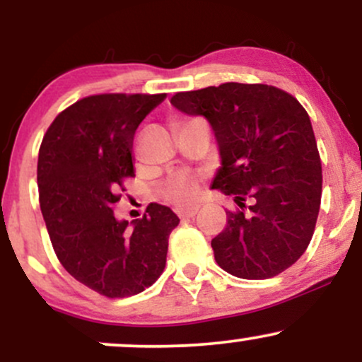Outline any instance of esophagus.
I'll return each instance as SVG.
<instances>
[{
  "label": "esophagus",
  "instance_id": "1",
  "mask_svg": "<svg viewBox=\"0 0 362 362\" xmlns=\"http://www.w3.org/2000/svg\"><path fill=\"white\" fill-rule=\"evenodd\" d=\"M199 207H187V209H184V207H180V209H177V214L178 218H194L195 214H197Z\"/></svg>",
  "mask_w": 362,
  "mask_h": 362
}]
</instances>
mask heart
I'll return each instance as SVG.
<instances>
[{
	"instance_id": "1",
	"label": "heart",
	"mask_w": 362,
	"mask_h": 362,
	"mask_svg": "<svg viewBox=\"0 0 362 362\" xmlns=\"http://www.w3.org/2000/svg\"><path fill=\"white\" fill-rule=\"evenodd\" d=\"M199 178L192 173H177L168 180L165 187V197L178 206H187L197 199Z\"/></svg>"
}]
</instances>
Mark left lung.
<instances>
[{
    "label": "left lung",
    "mask_w": 362,
    "mask_h": 362,
    "mask_svg": "<svg viewBox=\"0 0 362 362\" xmlns=\"http://www.w3.org/2000/svg\"><path fill=\"white\" fill-rule=\"evenodd\" d=\"M170 102L213 127L221 167L211 189L240 207L226 211V228L211 242L219 267L242 279L286 271L308 248L322 201V163L306 110L284 90L245 83L180 91Z\"/></svg>",
    "instance_id": "left-lung-1"
}]
</instances>
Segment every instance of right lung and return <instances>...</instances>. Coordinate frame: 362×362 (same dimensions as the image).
<instances>
[{
  "mask_svg": "<svg viewBox=\"0 0 362 362\" xmlns=\"http://www.w3.org/2000/svg\"><path fill=\"white\" fill-rule=\"evenodd\" d=\"M167 93H103L62 110L39 149L40 209L57 259L76 281L107 298L138 294L167 264L168 236L180 223L151 204L141 219L119 221L124 180L134 177L132 141Z\"/></svg>",
  "mask_w": 362,
  "mask_h": 362,
  "instance_id": "obj_1",
  "label": "right lung"
}]
</instances>
